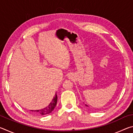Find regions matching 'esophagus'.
Segmentation results:
<instances>
[{"instance_id":"34e87169","label":"esophagus","mask_w":133,"mask_h":133,"mask_svg":"<svg viewBox=\"0 0 133 133\" xmlns=\"http://www.w3.org/2000/svg\"><path fill=\"white\" fill-rule=\"evenodd\" d=\"M69 77H70V76H69Z\"/></svg>"}]
</instances>
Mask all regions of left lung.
Listing matches in <instances>:
<instances>
[{
    "label": "left lung",
    "instance_id": "1",
    "mask_svg": "<svg viewBox=\"0 0 133 133\" xmlns=\"http://www.w3.org/2000/svg\"><path fill=\"white\" fill-rule=\"evenodd\" d=\"M85 105H86V104H85Z\"/></svg>",
    "mask_w": 133,
    "mask_h": 133
}]
</instances>
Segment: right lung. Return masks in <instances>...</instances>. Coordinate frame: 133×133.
I'll list each match as a JSON object with an SVG mask.
<instances>
[{
    "mask_svg": "<svg viewBox=\"0 0 133 133\" xmlns=\"http://www.w3.org/2000/svg\"><path fill=\"white\" fill-rule=\"evenodd\" d=\"M57 94L56 93L55 96L54 97L51 102L50 103L48 107L44 108L42 110H35L36 113L37 114H40V115H46V114H48L50 113V112L53 111L55 109L56 104H57Z\"/></svg>",
    "mask_w": 133,
    "mask_h": 133,
    "instance_id": "right-lung-1",
    "label": "right lung"
}]
</instances>
